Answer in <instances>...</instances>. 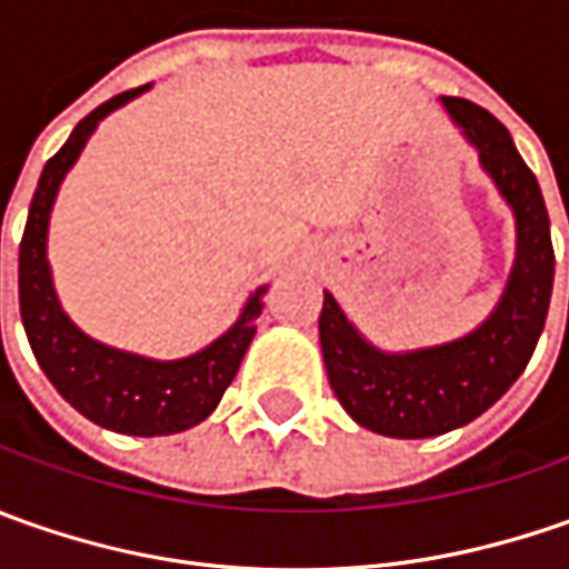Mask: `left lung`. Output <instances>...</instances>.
<instances>
[{
  "label": "left lung",
  "instance_id": "obj_1",
  "mask_svg": "<svg viewBox=\"0 0 569 569\" xmlns=\"http://www.w3.org/2000/svg\"><path fill=\"white\" fill-rule=\"evenodd\" d=\"M440 100L513 211L516 262L500 303L469 336L399 355L363 339L329 291L319 313L322 361L341 408L367 430L399 440L437 437L485 415L532 358L555 284L551 221L536 173L485 107Z\"/></svg>",
  "mask_w": 569,
  "mask_h": 569
}]
</instances>
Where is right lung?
<instances>
[{"instance_id":"add662e5","label":"right lung","mask_w":569,"mask_h":569,"mask_svg":"<svg viewBox=\"0 0 569 569\" xmlns=\"http://www.w3.org/2000/svg\"><path fill=\"white\" fill-rule=\"evenodd\" d=\"M148 88L151 84H142L100 103L98 110H91L78 122L69 142L47 161L18 252V303L33 358L66 402L107 430L132 437H167L206 421L218 408L256 336L266 288L250 295L240 319L221 339L180 361H154L84 336L62 313L47 262V230L59 183L72 170L98 122Z\"/></svg>"}]
</instances>
